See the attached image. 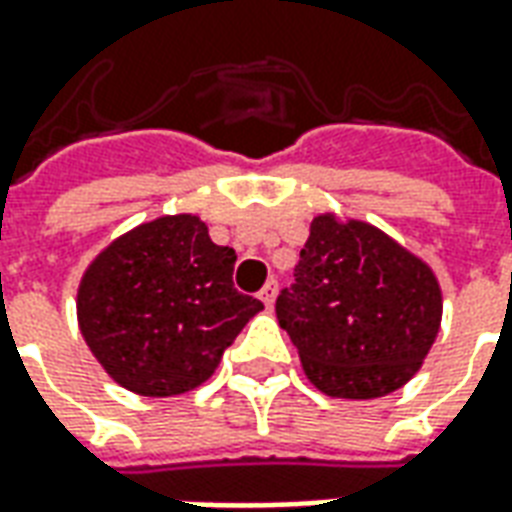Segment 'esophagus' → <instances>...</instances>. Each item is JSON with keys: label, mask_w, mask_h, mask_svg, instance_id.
<instances>
[{"label": "esophagus", "mask_w": 512, "mask_h": 512, "mask_svg": "<svg viewBox=\"0 0 512 512\" xmlns=\"http://www.w3.org/2000/svg\"><path fill=\"white\" fill-rule=\"evenodd\" d=\"M260 301L266 304L268 310L274 307V301H277V282H274V279H268L266 285H263V290H260Z\"/></svg>", "instance_id": "1"}]
</instances>
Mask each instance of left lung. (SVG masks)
<instances>
[{
    "mask_svg": "<svg viewBox=\"0 0 512 512\" xmlns=\"http://www.w3.org/2000/svg\"><path fill=\"white\" fill-rule=\"evenodd\" d=\"M436 271L376 224L323 211L277 321L323 395L373 400L417 376L441 326Z\"/></svg>",
    "mask_w": 512,
    "mask_h": 512,
    "instance_id": "1",
    "label": "left lung"
}]
</instances>
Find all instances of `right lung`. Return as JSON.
Returning <instances> with one entry per match:
<instances>
[{
	"instance_id": "1",
	"label": "right lung",
	"mask_w": 512,
	"mask_h": 512,
	"mask_svg": "<svg viewBox=\"0 0 512 512\" xmlns=\"http://www.w3.org/2000/svg\"><path fill=\"white\" fill-rule=\"evenodd\" d=\"M235 255L197 213L156 216L98 252L76 288V321L106 376L142 397L191 392L263 310L233 285Z\"/></svg>"
}]
</instances>
